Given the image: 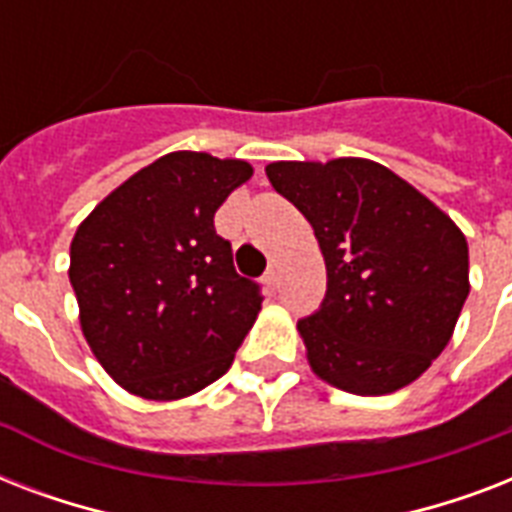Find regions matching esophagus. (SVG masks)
I'll return each mask as SVG.
<instances>
[{
  "mask_svg": "<svg viewBox=\"0 0 512 512\" xmlns=\"http://www.w3.org/2000/svg\"><path fill=\"white\" fill-rule=\"evenodd\" d=\"M263 284L268 289L279 287V273H276V268H268V273H265V276H263Z\"/></svg>",
  "mask_w": 512,
  "mask_h": 512,
  "instance_id": "34e87169",
  "label": "esophagus"
}]
</instances>
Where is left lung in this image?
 I'll return each instance as SVG.
<instances>
[{
	"label": "left lung",
	"mask_w": 512,
	"mask_h": 512,
	"mask_svg": "<svg viewBox=\"0 0 512 512\" xmlns=\"http://www.w3.org/2000/svg\"><path fill=\"white\" fill-rule=\"evenodd\" d=\"M313 225L327 297L297 321L313 374L356 396L406 388L449 345L470 292L468 241L444 209L369 159L273 162Z\"/></svg>",
	"instance_id": "obj_1"
}]
</instances>
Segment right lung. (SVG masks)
Instances as JSON below:
<instances>
[{
    "mask_svg": "<svg viewBox=\"0 0 512 512\" xmlns=\"http://www.w3.org/2000/svg\"><path fill=\"white\" fill-rule=\"evenodd\" d=\"M249 177L241 159L172 151L76 228L68 279L82 335L132 396L177 401L231 369L263 297L233 268L215 212Z\"/></svg>",
    "mask_w": 512,
    "mask_h": 512,
    "instance_id": "right-lung-1",
    "label": "right lung"
}]
</instances>
